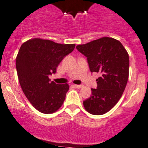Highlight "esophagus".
Here are the masks:
<instances>
[{
	"mask_svg": "<svg viewBox=\"0 0 148 148\" xmlns=\"http://www.w3.org/2000/svg\"><path fill=\"white\" fill-rule=\"evenodd\" d=\"M73 86L74 88H82L84 86L83 85H76V84H74L73 85Z\"/></svg>",
	"mask_w": 148,
	"mask_h": 148,
	"instance_id": "esophagus-1",
	"label": "esophagus"
}]
</instances>
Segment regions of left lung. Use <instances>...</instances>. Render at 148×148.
I'll use <instances>...</instances> for the list:
<instances>
[{
  "instance_id": "obj_1",
  "label": "left lung",
  "mask_w": 148,
  "mask_h": 148,
  "mask_svg": "<svg viewBox=\"0 0 148 148\" xmlns=\"http://www.w3.org/2000/svg\"><path fill=\"white\" fill-rule=\"evenodd\" d=\"M77 49L87 58L90 71L101 75L96 79L97 88H91L92 95L83 103L84 108L91 114H104L118 103L126 86L129 54L121 42L110 37L79 45Z\"/></svg>"
}]
</instances>
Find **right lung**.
<instances>
[{"label":"right lung","instance_id":"right-lung-1","mask_svg":"<svg viewBox=\"0 0 148 148\" xmlns=\"http://www.w3.org/2000/svg\"><path fill=\"white\" fill-rule=\"evenodd\" d=\"M75 44H60L40 38H32L21 45L16 58V69L21 88L34 108L43 114L58 111L65 100L69 87L57 84L49 75Z\"/></svg>","mask_w":148,"mask_h":148}]
</instances>
